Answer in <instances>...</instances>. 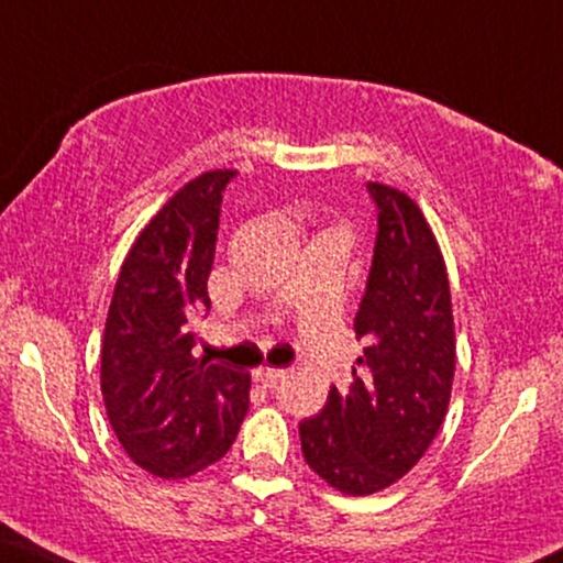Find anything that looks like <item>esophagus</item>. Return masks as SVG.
Instances as JSON below:
<instances>
[{
    "label": "esophagus",
    "instance_id": "esophagus-1",
    "mask_svg": "<svg viewBox=\"0 0 563 563\" xmlns=\"http://www.w3.org/2000/svg\"><path fill=\"white\" fill-rule=\"evenodd\" d=\"M288 372L286 368H273V366H262V368H257V372H254V379L257 382H262L265 384V387H273V384H277L283 379V376H286Z\"/></svg>",
    "mask_w": 563,
    "mask_h": 563
}]
</instances>
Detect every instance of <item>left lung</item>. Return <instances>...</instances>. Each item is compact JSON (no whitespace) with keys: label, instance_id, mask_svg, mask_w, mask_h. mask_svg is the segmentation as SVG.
<instances>
[{"label":"left lung","instance_id":"1","mask_svg":"<svg viewBox=\"0 0 563 563\" xmlns=\"http://www.w3.org/2000/svg\"><path fill=\"white\" fill-rule=\"evenodd\" d=\"M379 231L366 294L355 314L364 355L347 395L330 389L324 410L298 426L303 460L347 496L393 486L423 457L452 397V294L444 254L418 202L368 181Z\"/></svg>","mask_w":563,"mask_h":563}]
</instances>
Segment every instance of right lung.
I'll list each match as a JSON object with an SVG mask.
<instances>
[{
    "label": "right lung",
    "mask_w": 563,
    "mask_h": 563,
    "mask_svg": "<svg viewBox=\"0 0 563 563\" xmlns=\"http://www.w3.org/2000/svg\"><path fill=\"white\" fill-rule=\"evenodd\" d=\"M236 170H205L140 231L113 286L101 347L111 429L134 465L189 478L231 450L252 376L197 358L191 322L210 309L218 216Z\"/></svg>",
    "instance_id": "right-lung-1"
}]
</instances>
